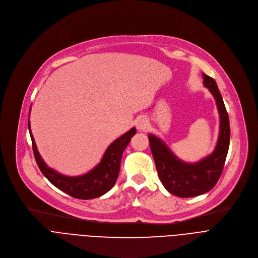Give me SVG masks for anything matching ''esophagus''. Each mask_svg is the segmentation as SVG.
Wrapping results in <instances>:
<instances>
[{"label":"esophagus","instance_id":"esophagus-1","mask_svg":"<svg viewBox=\"0 0 258 258\" xmlns=\"http://www.w3.org/2000/svg\"><path fill=\"white\" fill-rule=\"evenodd\" d=\"M136 125L139 130L143 131L147 127V125H148V120L146 119V117H139L137 120H136Z\"/></svg>","mask_w":258,"mask_h":258}]
</instances>
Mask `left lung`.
Instances as JSON below:
<instances>
[{
    "mask_svg": "<svg viewBox=\"0 0 258 258\" xmlns=\"http://www.w3.org/2000/svg\"><path fill=\"white\" fill-rule=\"evenodd\" d=\"M203 85L215 99L219 113V136L214 151L196 163L178 159L168 146L150 134L149 142L158 176L164 188L180 198H190L210 191L223 172L230 146V121L222 95L215 81L202 73Z\"/></svg>",
    "mask_w": 258,
    "mask_h": 258,
    "instance_id": "8db88e82",
    "label": "left lung"
}]
</instances>
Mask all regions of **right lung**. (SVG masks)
<instances>
[{"label": "right lung", "instance_id": "obj_1", "mask_svg": "<svg viewBox=\"0 0 258 258\" xmlns=\"http://www.w3.org/2000/svg\"><path fill=\"white\" fill-rule=\"evenodd\" d=\"M28 130L32 142L34 158L42 173L62 192L71 197L83 200L100 197L112 189L118 177L122 153L133 136L137 133V130L133 127L121 137L117 138L108 147L99 164L89 172L79 176H67L50 168L42 159L36 149V145L30 131L29 120Z\"/></svg>", "mask_w": 258, "mask_h": 258}]
</instances>
